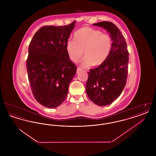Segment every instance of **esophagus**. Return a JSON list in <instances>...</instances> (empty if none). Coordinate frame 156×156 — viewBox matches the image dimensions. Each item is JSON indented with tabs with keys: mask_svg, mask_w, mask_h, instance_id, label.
<instances>
[{
	"mask_svg": "<svg viewBox=\"0 0 156 156\" xmlns=\"http://www.w3.org/2000/svg\"><path fill=\"white\" fill-rule=\"evenodd\" d=\"M82 70V68H80V67H78L77 68V69H76V73H79L80 71H81Z\"/></svg>",
	"mask_w": 156,
	"mask_h": 156,
	"instance_id": "esophagus-1",
	"label": "esophagus"
}]
</instances>
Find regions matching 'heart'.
Wrapping results in <instances>:
<instances>
[{
	"label": "heart",
	"mask_w": 156,
	"mask_h": 156,
	"mask_svg": "<svg viewBox=\"0 0 156 156\" xmlns=\"http://www.w3.org/2000/svg\"><path fill=\"white\" fill-rule=\"evenodd\" d=\"M112 39L109 34L89 27H83L74 34V40H68L66 51L69 58L78 62L83 55L82 66H99L108 58L112 48Z\"/></svg>",
	"instance_id": "1"
}]
</instances>
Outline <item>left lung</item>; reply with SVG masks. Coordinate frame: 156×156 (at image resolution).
<instances>
[{
  "mask_svg": "<svg viewBox=\"0 0 156 156\" xmlns=\"http://www.w3.org/2000/svg\"><path fill=\"white\" fill-rule=\"evenodd\" d=\"M93 24L107 30L111 34L113 44L106 61L88 72L86 91L94 104L106 106L120 95L126 85L129 54L125 37L115 24L105 21Z\"/></svg>",
  "mask_w": 156,
  "mask_h": 156,
  "instance_id": "left-lung-1",
  "label": "left lung"
}]
</instances>
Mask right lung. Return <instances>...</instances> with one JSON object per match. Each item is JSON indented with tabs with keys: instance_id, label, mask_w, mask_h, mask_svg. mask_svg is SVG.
Returning a JSON list of instances; mask_svg holds the SVG:
<instances>
[{
	"instance_id": "1",
	"label": "right lung",
	"mask_w": 156,
	"mask_h": 156,
	"mask_svg": "<svg viewBox=\"0 0 156 156\" xmlns=\"http://www.w3.org/2000/svg\"><path fill=\"white\" fill-rule=\"evenodd\" d=\"M75 22L43 26L30 41L26 60L30 88L37 102L46 108H57L66 100L76 73L66 47Z\"/></svg>"
}]
</instances>
